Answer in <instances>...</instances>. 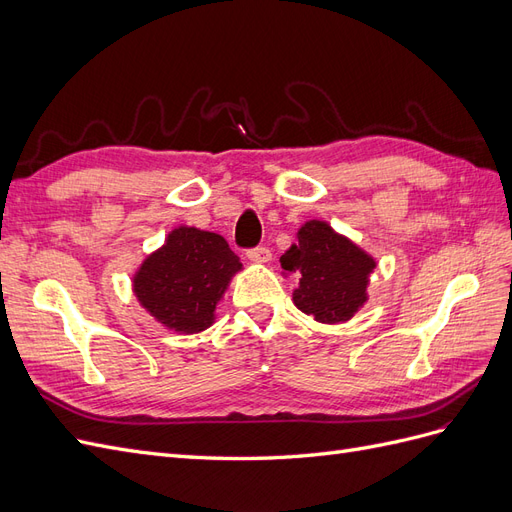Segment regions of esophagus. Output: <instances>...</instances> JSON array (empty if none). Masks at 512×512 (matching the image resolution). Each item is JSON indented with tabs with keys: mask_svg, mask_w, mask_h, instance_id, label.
Listing matches in <instances>:
<instances>
[{
	"mask_svg": "<svg viewBox=\"0 0 512 512\" xmlns=\"http://www.w3.org/2000/svg\"><path fill=\"white\" fill-rule=\"evenodd\" d=\"M247 258L258 262V265H267V262H271V250L269 247H254V250H247Z\"/></svg>",
	"mask_w": 512,
	"mask_h": 512,
	"instance_id": "34e87169",
	"label": "esophagus"
}]
</instances>
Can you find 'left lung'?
<instances>
[{
  "mask_svg": "<svg viewBox=\"0 0 512 512\" xmlns=\"http://www.w3.org/2000/svg\"><path fill=\"white\" fill-rule=\"evenodd\" d=\"M297 239L280 258L284 273L299 275L292 303L322 324L348 322L369 301L376 258L324 220L301 224Z\"/></svg>",
  "mask_w": 512,
  "mask_h": 512,
  "instance_id": "left-lung-1",
  "label": "left lung"
}]
</instances>
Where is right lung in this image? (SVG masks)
<instances>
[{
  "instance_id": "1",
  "label": "right lung",
  "mask_w": 512,
  "mask_h": 512,
  "mask_svg": "<svg viewBox=\"0 0 512 512\" xmlns=\"http://www.w3.org/2000/svg\"><path fill=\"white\" fill-rule=\"evenodd\" d=\"M239 256L218 232L179 224L132 273V292L164 329L194 335L209 329L239 271Z\"/></svg>"
}]
</instances>
